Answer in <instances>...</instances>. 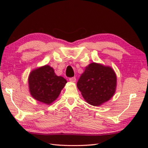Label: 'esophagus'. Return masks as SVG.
<instances>
[{"label":"esophagus","mask_w":148,"mask_h":148,"mask_svg":"<svg viewBox=\"0 0 148 148\" xmlns=\"http://www.w3.org/2000/svg\"><path fill=\"white\" fill-rule=\"evenodd\" d=\"M69 81H71V82H76V77H72L69 78Z\"/></svg>","instance_id":"34e87169"}]
</instances>
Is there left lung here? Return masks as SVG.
I'll list each match as a JSON object with an SVG mask.
<instances>
[{
  "instance_id": "8db88e82",
  "label": "left lung",
  "mask_w": 148,
  "mask_h": 148,
  "mask_svg": "<svg viewBox=\"0 0 148 148\" xmlns=\"http://www.w3.org/2000/svg\"><path fill=\"white\" fill-rule=\"evenodd\" d=\"M77 86L88 103L100 106L114 95L116 76L111 67L92 63L81 74Z\"/></svg>"
}]
</instances>
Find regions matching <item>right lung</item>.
I'll return each instance as SVG.
<instances>
[{"mask_svg":"<svg viewBox=\"0 0 148 148\" xmlns=\"http://www.w3.org/2000/svg\"><path fill=\"white\" fill-rule=\"evenodd\" d=\"M66 83V79L56 76L49 65L32 71L29 77L30 94L37 100L46 104H50L57 99Z\"/></svg>","mask_w":148,"mask_h":148,"instance_id":"1","label":"right lung"}]
</instances>
